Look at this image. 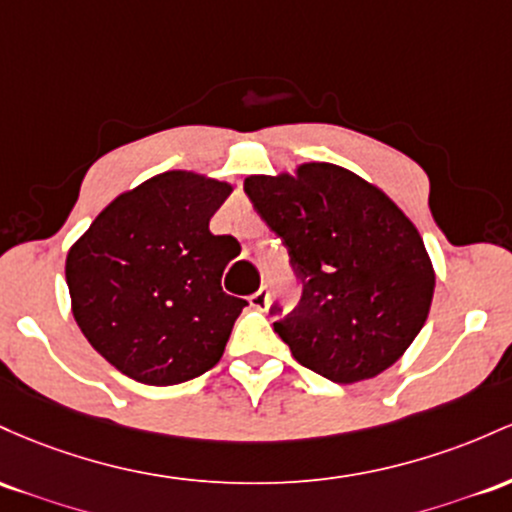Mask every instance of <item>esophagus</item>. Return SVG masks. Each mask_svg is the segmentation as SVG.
Returning a JSON list of instances; mask_svg holds the SVG:
<instances>
[{"label": "esophagus", "mask_w": 512, "mask_h": 512, "mask_svg": "<svg viewBox=\"0 0 512 512\" xmlns=\"http://www.w3.org/2000/svg\"><path fill=\"white\" fill-rule=\"evenodd\" d=\"M268 300H271V292H268V287H261V290H256L254 295L249 297V304L258 312H263V309L268 307Z\"/></svg>", "instance_id": "1"}]
</instances>
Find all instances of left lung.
<instances>
[{
  "label": "left lung",
  "instance_id": "obj_1",
  "mask_svg": "<svg viewBox=\"0 0 512 512\" xmlns=\"http://www.w3.org/2000/svg\"><path fill=\"white\" fill-rule=\"evenodd\" d=\"M244 191L283 239L300 302L273 329L295 360L338 384L394 365L423 329L435 273L421 234L380 188L336 164L249 176Z\"/></svg>",
  "mask_w": 512,
  "mask_h": 512
}]
</instances>
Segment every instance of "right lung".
Wrapping results in <instances>:
<instances>
[{
	"mask_svg": "<svg viewBox=\"0 0 512 512\" xmlns=\"http://www.w3.org/2000/svg\"><path fill=\"white\" fill-rule=\"evenodd\" d=\"M229 193V183L166 171L118 195L67 254L79 329L135 382H188L225 353L246 307L222 290L239 241L210 232Z\"/></svg>",
	"mask_w": 512,
	"mask_h": 512,
	"instance_id": "right-lung-1",
	"label": "right lung"
}]
</instances>
